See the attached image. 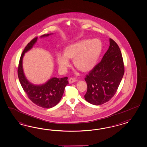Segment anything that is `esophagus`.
I'll return each mask as SVG.
<instances>
[{
  "label": "esophagus",
  "instance_id": "esophagus-1",
  "mask_svg": "<svg viewBox=\"0 0 147 147\" xmlns=\"http://www.w3.org/2000/svg\"><path fill=\"white\" fill-rule=\"evenodd\" d=\"M78 80L76 79H74V78H70L69 80H68V82H69V84H73V83H74L75 82H76Z\"/></svg>",
  "mask_w": 147,
  "mask_h": 147
}]
</instances>
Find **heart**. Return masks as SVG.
I'll return each instance as SVG.
<instances>
[{
	"label": "heart",
	"instance_id": "1",
	"mask_svg": "<svg viewBox=\"0 0 147 147\" xmlns=\"http://www.w3.org/2000/svg\"><path fill=\"white\" fill-rule=\"evenodd\" d=\"M102 45L98 39L82 40L65 48L63 55L58 53L56 61L60 71H66L73 59L74 66L80 71L87 72L94 67L102 52Z\"/></svg>",
	"mask_w": 147,
	"mask_h": 147
}]
</instances>
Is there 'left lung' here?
Here are the masks:
<instances>
[{"mask_svg":"<svg viewBox=\"0 0 147 147\" xmlns=\"http://www.w3.org/2000/svg\"><path fill=\"white\" fill-rule=\"evenodd\" d=\"M110 46L99 63L85 78L87 91L84 98L99 105L109 101L115 95L124 74L123 59L120 48L110 38Z\"/></svg>","mask_w":147,"mask_h":147,"instance_id":"1","label":"left lung"}]
</instances>
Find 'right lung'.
<instances>
[{
    "label": "right lung",
    "mask_w": 147,
    "mask_h": 147,
    "mask_svg": "<svg viewBox=\"0 0 147 147\" xmlns=\"http://www.w3.org/2000/svg\"><path fill=\"white\" fill-rule=\"evenodd\" d=\"M51 34L43 35L41 37L49 36ZM37 40L35 37L24 48L20 57L18 74L20 84L28 98L34 104L40 107L50 109L56 106L61 98L65 88L68 84L67 77L63 78H52L45 84L34 85L31 84L24 76L22 67V59L24 53L30 50Z\"/></svg>",
    "instance_id": "add662e5"
}]
</instances>
